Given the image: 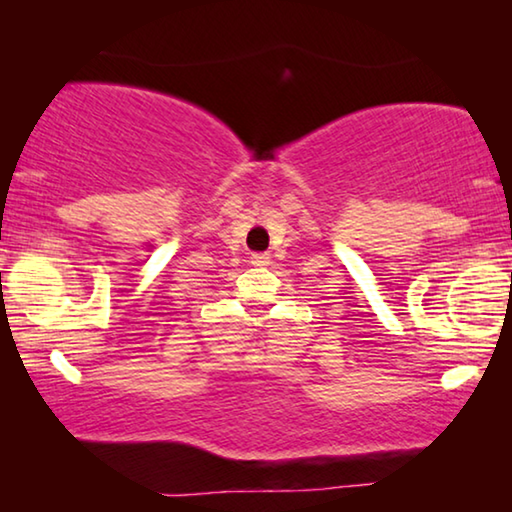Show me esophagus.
Here are the masks:
<instances>
[{"mask_svg":"<svg viewBox=\"0 0 512 512\" xmlns=\"http://www.w3.org/2000/svg\"><path fill=\"white\" fill-rule=\"evenodd\" d=\"M250 262H253L255 266H266L268 262H271V257H268L266 253H253V257H250Z\"/></svg>","mask_w":512,"mask_h":512,"instance_id":"obj_1","label":"esophagus"}]
</instances>
